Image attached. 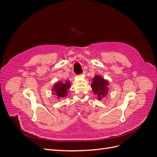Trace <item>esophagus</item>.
Listing matches in <instances>:
<instances>
[{
	"mask_svg": "<svg viewBox=\"0 0 157 157\" xmlns=\"http://www.w3.org/2000/svg\"><path fill=\"white\" fill-rule=\"evenodd\" d=\"M85 73H86V71H84V72L82 73V75H84Z\"/></svg>",
	"mask_w": 157,
	"mask_h": 157,
	"instance_id": "1",
	"label": "esophagus"
}]
</instances>
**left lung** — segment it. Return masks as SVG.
Wrapping results in <instances>:
<instances>
[{
    "label": "left lung",
    "instance_id": "left-lung-1",
    "mask_svg": "<svg viewBox=\"0 0 157 157\" xmlns=\"http://www.w3.org/2000/svg\"><path fill=\"white\" fill-rule=\"evenodd\" d=\"M109 83L106 80L96 75L93 79V82L91 84V87L94 93L97 95L98 99H101L108 93Z\"/></svg>",
    "mask_w": 157,
    "mask_h": 157
}]
</instances>
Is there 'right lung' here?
<instances>
[{
  "mask_svg": "<svg viewBox=\"0 0 157 157\" xmlns=\"http://www.w3.org/2000/svg\"><path fill=\"white\" fill-rule=\"evenodd\" d=\"M69 82H67L66 84L62 82H58L55 84L53 88L54 92L59 99L66 97L67 93V89L69 88Z\"/></svg>",
  "mask_w": 157,
  "mask_h": 157,
  "instance_id": "obj_1",
  "label": "right lung"
}]
</instances>
